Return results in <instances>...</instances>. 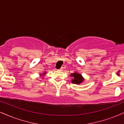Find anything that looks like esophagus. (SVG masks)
Returning a JSON list of instances; mask_svg holds the SVG:
<instances>
[{"label": "esophagus", "instance_id": "obj_1", "mask_svg": "<svg viewBox=\"0 0 124 124\" xmlns=\"http://www.w3.org/2000/svg\"><path fill=\"white\" fill-rule=\"evenodd\" d=\"M58 70H59V71H62V70H63V68H62H62H61L60 69H59Z\"/></svg>", "mask_w": 124, "mask_h": 124}]
</instances>
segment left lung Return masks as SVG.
<instances>
[{"label":"left lung","mask_w":124,"mask_h":124,"mask_svg":"<svg viewBox=\"0 0 124 124\" xmlns=\"http://www.w3.org/2000/svg\"><path fill=\"white\" fill-rule=\"evenodd\" d=\"M71 77H72V83L76 84V85H79L80 83H82L84 81V79L82 75L79 74L78 72H74L73 74H71Z\"/></svg>","instance_id":"1"}]
</instances>
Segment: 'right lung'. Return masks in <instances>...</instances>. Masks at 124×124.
<instances>
[{
  "label": "right lung",
  "mask_w": 124,
  "mask_h": 124,
  "mask_svg": "<svg viewBox=\"0 0 124 124\" xmlns=\"http://www.w3.org/2000/svg\"><path fill=\"white\" fill-rule=\"evenodd\" d=\"M45 74H46V72H44V73H43V75H45ZM41 75H42V74H41Z\"/></svg>",
  "instance_id": "add662e5"
}]
</instances>
